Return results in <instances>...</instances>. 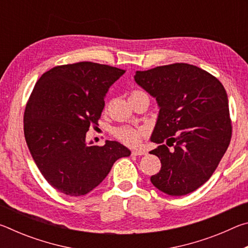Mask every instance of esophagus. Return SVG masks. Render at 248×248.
<instances>
[{
	"mask_svg": "<svg viewBox=\"0 0 248 248\" xmlns=\"http://www.w3.org/2000/svg\"><path fill=\"white\" fill-rule=\"evenodd\" d=\"M146 153H148V152H146L145 150H142V149L132 151V154L136 155V156H140V155H146Z\"/></svg>",
	"mask_w": 248,
	"mask_h": 248,
	"instance_id": "1",
	"label": "esophagus"
}]
</instances>
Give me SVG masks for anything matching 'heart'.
Masks as SVG:
<instances>
[{"instance_id":"b5f03b06","label":"heart","mask_w":248,"mask_h":248,"mask_svg":"<svg viewBox=\"0 0 248 248\" xmlns=\"http://www.w3.org/2000/svg\"><path fill=\"white\" fill-rule=\"evenodd\" d=\"M143 128H132V127H120L115 130V136L118 140L127 145H137L143 136Z\"/></svg>"}]
</instances>
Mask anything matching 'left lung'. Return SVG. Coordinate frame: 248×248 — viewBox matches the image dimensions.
<instances>
[{
	"mask_svg": "<svg viewBox=\"0 0 248 248\" xmlns=\"http://www.w3.org/2000/svg\"><path fill=\"white\" fill-rule=\"evenodd\" d=\"M134 81L159 108L151 141L161 145L150 153L162 167L151 183L170 196L190 194L211 177L230 144L232 125L224 87L207 71L187 63L137 71Z\"/></svg>",
	"mask_w": 248,
	"mask_h": 248,
	"instance_id": "obj_1",
	"label": "left lung"
}]
</instances>
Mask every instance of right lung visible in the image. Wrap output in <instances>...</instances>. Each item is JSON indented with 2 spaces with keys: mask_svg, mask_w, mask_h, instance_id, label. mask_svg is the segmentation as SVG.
Here are the masks:
<instances>
[{
  "mask_svg": "<svg viewBox=\"0 0 248 248\" xmlns=\"http://www.w3.org/2000/svg\"><path fill=\"white\" fill-rule=\"evenodd\" d=\"M124 70L93 62L59 65L37 81L24 115L29 152L40 173L58 191L89 194L112 165L131 152L117 141L86 143V132L98 124L105 96Z\"/></svg>",
  "mask_w": 248,
  "mask_h": 248,
  "instance_id": "obj_1",
  "label": "right lung"
}]
</instances>
